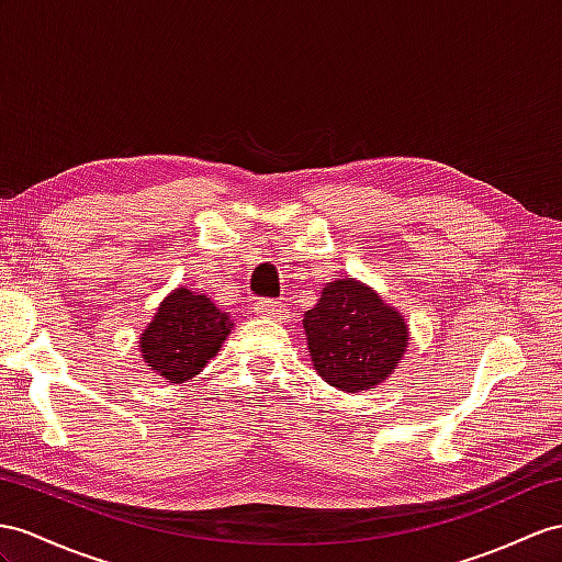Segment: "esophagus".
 Masks as SVG:
<instances>
[{"label":"esophagus","mask_w":562,"mask_h":562,"mask_svg":"<svg viewBox=\"0 0 562 562\" xmlns=\"http://www.w3.org/2000/svg\"><path fill=\"white\" fill-rule=\"evenodd\" d=\"M255 314L257 317H267V319H283L289 310H285L283 303H277V300H257L255 303Z\"/></svg>","instance_id":"obj_1"}]
</instances>
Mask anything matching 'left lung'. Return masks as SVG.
Listing matches in <instances>:
<instances>
[{"mask_svg":"<svg viewBox=\"0 0 562 562\" xmlns=\"http://www.w3.org/2000/svg\"><path fill=\"white\" fill-rule=\"evenodd\" d=\"M303 324L319 376L348 393L381 384L407 346L401 314L367 285L348 279L328 283Z\"/></svg>","mask_w":562,"mask_h":562,"instance_id":"obj_1","label":"left lung"}]
</instances>
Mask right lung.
<instances>
[{
  "instance_id": "right-lung-1",
  "label": "right lung",
  "mask_w": 562,
  "mask_h": 562,
  "mask_svg": "<svg viewBox=\"0 0 562 562\" xmlns=\"http://www.w3.org/2000/svg\"><path fill=\"white\" fill-rule=\"evenodd\" d=\"M234 324L218 312L207 295L188 289L173 291L159 305L153 324L140 338L143 358L149 369L171 384L193 379L222 348Z\"/></svg>"
}]
</instances>
